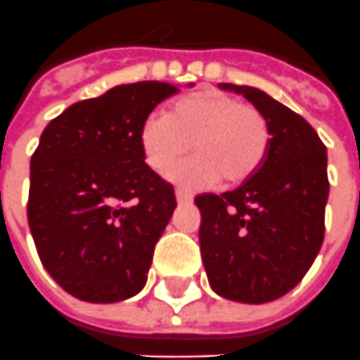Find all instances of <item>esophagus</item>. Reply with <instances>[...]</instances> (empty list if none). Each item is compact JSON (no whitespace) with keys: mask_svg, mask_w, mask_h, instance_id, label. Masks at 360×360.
I'll return each instance as SVG.
<instances>
[{"mask_svg":"<svg viewBox=\"0 0 360 360\" xmlns=\"http://www.w3.org/2000/svg\"><path fill=\"white\" fill-rule=\"evenodd\" d=\"M176 202L178 204H190L192 202V194H188V192H184V190H176Z\"/></svg>","mask_w":360,"mask_h":360,"instance_id":"34e87169","label":"esophagus"}]
</instances>
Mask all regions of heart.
Masks as SVG:
<instances>
[{
	"label": "heart",
	"instance_id": "b5f03b06",
	"mask_svg": "<svg viewBox=\"0 0 360 360\" xmlns=\"http://www.w3.org/2000/svg\"><path fill=\"white\" fill-rule=\"evenodd\" d=\"M141 150L153 170L170 166L192 148L195 155L168 170V178L188 190L241 184L264 162L270 129L264 115L239 98L217 90H198L176 100L166 113H150L139 131Z\"/></svg>",
	"mask_w": 360,
	"mask_h": 360
}]
</instances>
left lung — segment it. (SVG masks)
<instances>
[{
  "label": "left lung",
  "instance_id": "1",
  "mask_svg": "<svg viewBox=\"0 0 360 360\" xmlns=\"http://www.w3.org/2000/svg\"><path fill=\"white\" fill-rule=\"evenodd\" d=\"M264 115L270 147L239 188L202 194L200 249L215 294L266 304L306 276L323 243L329 195L327 148L306 119L259 88L219 84Z\"/></svg>",
  "mask_w": 360,
  "mask_h": 360
}]
</instances>
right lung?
Wrapping results in <instances>:
<instances>
[{
	"label": "right lung",
	"mask_w": 360,
	"mask_h": 360,
	"mask_svg": "<svg viewBox=\"0 0 360 360\" xmlns=\"http://www.w3.org/2000/svg\"><path fill=\"white\" fill-rule=\"evenodd\" d=\"M178 90L166 82L115 86L44 127L31 156L27 219L43 266L74 298L111 304L147 284L176 195L145 162L139 131Z\"/></svg>",
	"instance_id": "add662e5"
}]
</instances>
